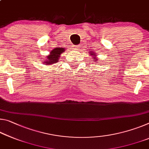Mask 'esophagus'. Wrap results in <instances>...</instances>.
Listing matches in <instances>:
<instances>
[{"instance_id":"34e87169","label":"esophagus","mask_w":149,"mask_h":149,"mask_svg":"<svg viewBox=\"0 0 149 149\" xmlns=\"http://www.w3.org/2000/svg\"><path fill=\"white\" fill-rule=\"evenodd\" d=\"M79 48V46H72V49H74V50H77Z\"/></svg>"}]
</instances>
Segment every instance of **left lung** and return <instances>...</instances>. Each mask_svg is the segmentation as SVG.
Instances as JSON below:
<instances>
[{
  "label": "left lung",
  "instance_id": "left-lung-1",
  "mask_svg": "<svg viewBox=\"0 0 149 149\" xmlns=\"http://www.w3.org/2000/svg\"><path fill=\"white\" fill-rule=\"evenodd\" d=\"M90 54L91 56H93V58H94V61H95V62H97V60H99V59H97V54L93 52H90Z\"/></svg>",
  "mask_w": 149,
  "mask_h": 149
}]
</instances>
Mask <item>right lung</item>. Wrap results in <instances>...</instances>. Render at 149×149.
Returning <instances> with one entry per match:
<instances>
[{"mask_svg": "<svg viewBox=\"0 0 149 149\" xmlns=\"http://www.w3.org/2000/svg\"><path fill=\"white\" fill-rule=\"evenodd\" d=\"M65 50L64 48H56L50 51L49 55L46 56V60L43 62L45 65H53L58 62L61 54Z\"/></svg>", "mask_w": 149, "mask_h": 149, "instance_id": "obj_1", "label": "right lung"}]
</instances>
